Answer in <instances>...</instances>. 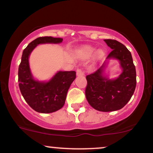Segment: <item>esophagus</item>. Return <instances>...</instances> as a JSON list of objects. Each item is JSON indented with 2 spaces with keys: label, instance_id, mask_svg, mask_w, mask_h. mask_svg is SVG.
Segmentation results:
<instances>
[{
  "label": "esophagus",
  "instance_id": "34e87169",
  "mask_svg": "<svg viewBox=\"0 0 153 153\" xmlns=\"http://www.w3.org/2000/svg\"><path fill=\"white\" fill-rule=\"evenodd\" d=\"M76 75L77 76H82V75H84V72H83V70L81 68H78L76 70Z\"/></svg>",
  "mask_w": 153,
  "mask_h": 153
}]
</instances>
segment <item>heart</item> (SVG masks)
<instances>
[{
	"label": "heart",
	"instance_id": "heart-1",
	"mask_svg": "<svg viewBox=\"0 0 153 153\" xmlns=\"http://www.w3.org/2000/svg\"><path fill=\"white\" fill-rule=\"evenodd\" d=\"M95 51H96V49L95 47H92V46H86V47H84L82 49L83 58H89L95 53ZM103 54H104L103 52L99 50V51L96 52L95 58H97V59H100V58L103 56Z\"/></svg>",
	"mask_w": 153,
	"mask_h": 153
}]
</instances>
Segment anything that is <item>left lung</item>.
<instances>
[{"label":"left lung","mask_w":153,"mask_h":153,"mask_svg":"<svg viewBox=\"0 0 153 153\" xmlns=\"http://www.w3.org/2000/svg\"><path fill=\"white\" fill-rule=\"evenodd\" d=\"M104 41L112 49L106 59L118 60L123 72L117 79H108L103 75L104 62L97 70L86 76L85 93L92 107L108 112L120 109L130 100L137 85V74L131 54L127 47L115 39Z\"/></svg>","instance_id":"left-lung-1"}]
</instances>
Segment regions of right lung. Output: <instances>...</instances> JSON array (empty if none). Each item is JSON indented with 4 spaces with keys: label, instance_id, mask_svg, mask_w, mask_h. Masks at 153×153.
Returning a JSON list of instances; mask_svg holds the SVG:
<instances>
[{
    "label": "right lung",
    "instance_id": "add662e5",
    "mask_svg": "<svg viewBox=\"0 0 153 153\" xmlns=\"http://www.w3.org/2000/svg\"><path fill=\"white\" fill-rule=\"evenodd\" d=\"M62 42V38L39 37L31 42L23 51L18 71L19 86L24 100L37 112L49 114L63 106L69 88L76 78V72L59 71L48 82L36 81L31 74L29 56L39 44H58Z\"/></svg>",
    "mask_w": 153,
    "mask_h": 153
}]
</instances>
